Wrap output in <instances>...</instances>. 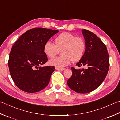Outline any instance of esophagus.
Here are the masks:
<instances>
[{"label": "esophagus", "mask_w": 120, "mask_h": 120, "mask_svg": "<svg viewBox=\"0 0 120 120\" xmlns=\"http://www.w3.org/2000/svg\"><path fill=\"white\" fill-rule=\"evenodd\" d=\"M55 69L56 70H61V71H63L65 69V68H58V67H55Z\"/></svg>", "instance_id": "obj_1"}]
</instances>
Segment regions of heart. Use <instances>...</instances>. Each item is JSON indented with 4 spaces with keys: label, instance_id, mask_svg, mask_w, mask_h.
I'll use <instances>...</instances> for the list:
<instances>
[{
    "label": "heart",
    "instance_id": "b5f03b06",
    "mask_svg": "<svg viewBox=\"0 0 120 120\" xmlns=\"http://www.w3.org/2000/svg\"><path fill=\"white\" fill-rule=\"evenodd\" d=\"M55 45L50 41L46 42L43 51L48 57L52 58L61 51L62 55L53 58L49 64L56 67L62 68L70 63L76 62L81 59L85 52V43L84 40L72 34L65 32L58 35L54 40Z\"/></svg>",
    "mask_w": 120,
    "mask_h": 120
}]
</instances>
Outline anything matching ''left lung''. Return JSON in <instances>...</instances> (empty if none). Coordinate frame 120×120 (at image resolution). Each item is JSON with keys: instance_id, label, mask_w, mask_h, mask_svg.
I'll list each match as a JSON object with an SVG mask.
<instances>
[{"instance_id": "obj_1", "label": "left lung", "mask_w": 120, "mask_h": 120, "mask_svg": "<svg viewBox=\"0 0 120 120\" xmlns=\"http://www.w3.org/2000/svg\"><path fill=\"white\" fill-rule=\"evenodd\" d=\"M85 41V52L76 65L86 69L71 67L72 75L68 80L70 89L79 93H87L96 89L108 74L109 56L106 45L93 33L82 29Z\"/></svg>"}]
</instances>
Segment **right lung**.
Segmentation results:
<instances>
[{"instance_id":"right-lung-1","label":"right lung","mask_w":120,"mask_h":120,"mask_svg":"<svg viewBox=\"0 0 120 120\" xmlns=\"http://www.w3.org/2000/svg\"><path fill=\"white\" fill-rule=\"evenodd\" d=\"M58 30L35 28L24 33L12 46L8 66L14 83L27 93L39 92L47 86L54 66H41L48 61L45 44Z\"/></svg>"}]
</instances>
